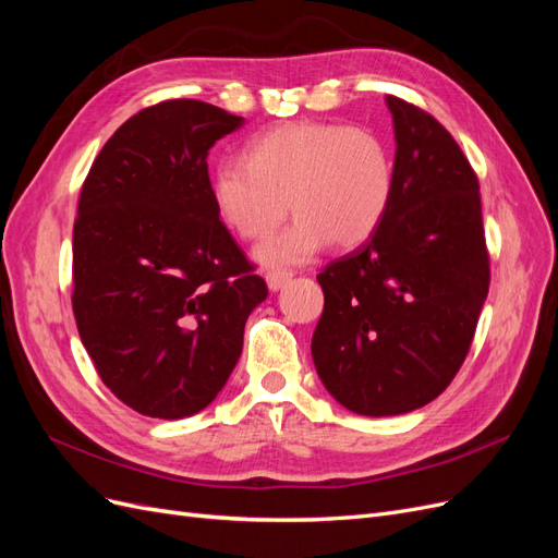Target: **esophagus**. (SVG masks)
Here are the masks:
<instances>
[{
	"instance_id": "34e87169",
	"label": "esophagus",
	"mask_w": 558,
	"mask_h": 558,
	"mask_svg": "<svg viewBox=\"0 0 558 558\" xmlns=\"http://www.w3.org/2000/svg\"><path fill=\"white\" fill-rule=\"evenodd\" d=\"M265 281H267V289L277 293V291L283 289L286 283L291 281V275H286V272H267V275H265Z\"/></svg>"
}]
</instances>
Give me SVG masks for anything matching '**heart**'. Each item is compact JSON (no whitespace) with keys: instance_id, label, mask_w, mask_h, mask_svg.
Returning <instances> with one entry per match:
<instances>
[{"instance_id":"obj_1","label":"heart","mask_w":558,"mask_h":558,"mask_svg":"<svg viewBox=\"0 0 558 558\" xmlns=\"http://www.w3.org/2000/svg\"><path fill=\"white\" fill-rule=\"evenodd\" d=\"M393 191L384 140L342 123H283L253 140L244 160H223L211 174L216 214L242 240L267 238L289 207L298 216L256 248L269 269L307 263L328 242L361 246L381 228Z\"/></svg>"}]
</instances>
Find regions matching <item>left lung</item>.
<instances>
[{
    "mask_svg": "<svg viewBox=\"0 0 558 558\" xmlns=\"http://www.w3.org/2000/svg\"><path fill=\"white\" fill-rule=\"evenodd\" d=\"M396 191L381 228L320 269L312 359L328 393L365 416L424 408L459 373L492 269L480 181L442 123L388 95Z\"/></svg>",
    "mask_w": 558,
    "mask_h": 558,
    "instance_id": "1",
    "label": "left lung"
}]
</instances>
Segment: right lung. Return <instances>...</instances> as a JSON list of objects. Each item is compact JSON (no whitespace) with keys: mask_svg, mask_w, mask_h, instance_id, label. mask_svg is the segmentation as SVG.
I'll return each instance as SVG.
<instances>
[{"mask_svg":"<svg viewBox=\"0 0 558 558\" xmlns=\"http://www.w3.org/2000/svg\"><path fill=\"white\" fill-rule=\"evenodd\" d=\"M242 125L199 99H167L128 118L83 181L76 328L99 379L144 416L205 410L267 298L211 199L209 148Z\"/></svg>","mask_w":558,"mask_h":558,"instance_id":"right-lung-1","label":"right lung"}]
</instances>
